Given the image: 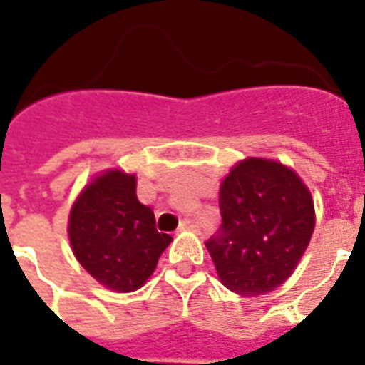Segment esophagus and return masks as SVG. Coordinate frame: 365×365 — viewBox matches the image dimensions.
Segmentation results:
<instances>
[{
    "label": "esophagus",
    "mask_w": 365,
    "mask_h": 365,
    "mask_svg": "<svg viewBox=\"0 0 365 365\" xmlns=\"http://www.w3.org/2000/svg\"><path fill=\"white\" fill-rule=\"evenodd\" d=\"M180 229L182 231H199V223L195 220H185V222L180 223Z\"/></svg>",
    "instance_id": "esophagus-1"
}]
</instances>
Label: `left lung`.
Listing matches in <instances>:
<instances>
[{
    "label": "left lung",
    "instance_id": "obj_1",
    "mask_svg": "<svg viewBox=\"0 0 365 365\" xmlns=\"http://www.w3.org/2000/svg\"><path fill=\"white\" fill-rule=\"evenodd\" d=\"M222 227L206 240L225 288L261 295L294 272L314 231V205L305 183L277 160L246 159L220 191Z\"/></svg>",
    "mask_w": 365,
    "mask_h": 365
}]
</instances>
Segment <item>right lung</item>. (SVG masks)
<instances>
[{
    "instance_id": "obj_1",
    "label": "right lung",
    "mask_w": 365,
    "mask_h": 365,
    "mask_svg": "<svg viewBox=\"0 0 365 365\" xmlns=\"http://www.w3.org/2000/svg\"><path fill=\"white\" fill-rule=\"evenodd\" d=\"M71 250L83 269L115 292L142 288L172 237L136 197V178L110 170L83 189L71 208Z\"/></svg>"
}]
</instances>
